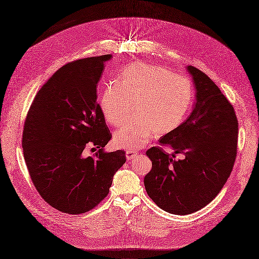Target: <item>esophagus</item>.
I'll return each mask as SVG.
<instances>
[{"label": "esophagus", "instance_id": "1", "mask_svg": "<svg viewBox=\"0 0 259 259\" xmlns=\"http://www.w3.org/2000/svg\"><path fill=\"white\" fill-rule=\"evenodd\" d=\"M138 154H139L138 152H135L133 150H128V151H126V159L132 160L134 158H136L138 156Z\"/></svg>", "mask_w": 259, "mask_h": 259}]
</instances>
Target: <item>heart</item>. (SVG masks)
Returning a JSON list of instances; mask_svg holds the SVG:
<instances>
[{
    "mask_svg": "<svg viewBox=\"0 0 259 259\" xmlns=\"http://www.w3.org/2000/svg\"><path fill=\"white\" fill-rule=\"evenodd\" d=\"M195 100L194 88L187 77L159 65L136 63L126 66L108 84L100 100L108 124L122 125L136 109V116L114 134L115 145L139 149L154 135L165 136L178 130L189 117Z\"/></svg>",
    "mask_w": 259,
    "mask_h": 259,
    "instance_id": "1",
    "label": "heart"
}]
</instances>
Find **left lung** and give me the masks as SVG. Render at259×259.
Returning <instances> with one entry per match:
<instances>
[{
    "instance_id": "8db88e82",
    "label": "left lung",
    "mask_w": 259,
    "mask_h": 259,
    "mask_svg": "<svg viewBox=\"0 0 259 259\" xmlns=\"http://www.w3.org/2000/svg\"><path fill=\"white\" fill-rule=\"evenodd\" d=\"M196 89V101L183 124L146 152L152 169L144 187L165 212L187 215L210 203L231 175L237 154L238 122L232 104L218 86L198 68L188 66ZM169 145L174 153L162 146ZM183 153L182 160H175Z\"/></svg>"
}]
</instances>
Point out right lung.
I'll list each match as a JSON object with an SVG mask.
<instances>
[{
	"label": "right lung",
	"mask_w": 259,
	"mask_h": 259,
	"mask_svg": "<svg viewBox=\"0 0 259 259\" xmlns=\"http://www.w3.org/2000/svg\"><path fill=\"white\" fill-rule=\"evenodd\" d=\"M112 55L73 61L57 70L35 95L23 131V154L42 198L57 210L82 214L99 204L124 151L105 153L112 138L97 84ZM86 147L98 151L88 156Z\"/></svg>",
	"instance_id": "1"
}]
</instances>
